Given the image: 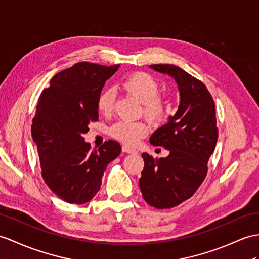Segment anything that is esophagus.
Wrapping results in <instances>:
<instances>
[{"instance_id": "obj_1", "label": "esophagus", "mask_w": 259, "mask_h": 259, "mask_svg": "<svg viewBox=\"0 0 259 259\" xmlns=\"http://www.w3.org/2000/svg\"><path fill=\"white\" fill-rule=\"evenodd\" d=\"M122 150H123V153H127V154H135V153H137V151H136L135 149L131 148V147H128V146H126V145H123V146H122Z\"/></svg>"}]
</instances>
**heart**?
<instances>
[{"label":"heart","mask_w":259,"mask_h":259,"mask_svg":"<svg viewBox=\"0 0 259 259\" xmlns=\"http://www.w3.org/2000/svg\"><path fill=\"white\" fill-rule=\"evenodd\" d=\"M124 92L142 103V112L150 122H160L167 113V102L160 92V85L154 77L146 72H135L122 80ZM98 111L105 116L110 115L114 108V94L104 90L97 100ZM149 125L144 121H118L110 128V135L127 146H135L143 137L149 133Z\"/></svg>","instance_id":"obj_1"}]
</instances>
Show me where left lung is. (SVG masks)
Returning a JSON list of instances; mask_svg holds the SVG:
<instances>
[{"label": "left lung", "mask_w": 259, "mask_h": 259, "mask_svg": "<svg viewBox=\"0 0 259 259\" xmlns=\"http://www.w3.org/2000/svg\"><path fill=\"white\" fill-rule=\"evenodd\" d=\"M150 68L175 78L180 91L177 113L150 137V144L170 151L157 159L142 154L140 188L144 200L156 209H170L191 198L207 174V161L218 141L215 105L203 82L174 65Z\"/></svg>", "instance_id": "left-lung-1"}]
</instances>
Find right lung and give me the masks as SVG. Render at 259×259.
<instances>
[{"mask_svg":"<svg viewBox=\"0 0 259 259\" xmlns=\"http://www.w3.org/2000/svg\"><path fill=\"white\" fill-rule=\"evenodd\" d=\"M119 65L78 62L55 74L40 93L31 124L44 181L68 203L83 204L97 194L106 166L121 153L115 141L91 149L88 125L97 122V100Z\"/></svg>","mask_w":259,"mask_h":259,"instance_id":"1","label":"right lung"}]
</instances>
